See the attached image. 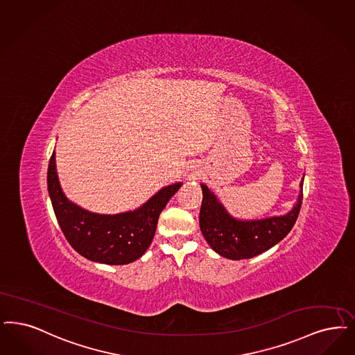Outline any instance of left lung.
<instances>
[{"instance_id":"1","label":"left lung","mask_w":355,"mask_h":355,"mask_svg":"<svg viewBox=\"0 0 355 355\" xmlns=\"http://www.w3.org/2000/svg\"><path fill=\"white\" fill-rule=\"evenodd\" d=\"M302 184L291 211L263 219H239L228 213L225 205L205 184L202 187V206L199 227L209 245L218 255L231 260L251 259L268 251L291 232L297 220L302 203Z\"/></svg>"}]
</instances>
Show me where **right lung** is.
<instances>
[{
	"instance_id": "obj_1",
	"label": "right lung",
	"mask_w": 355,
	"mask_h": 355,
	"mask_svg": "<svg viewBox=\"0 0 355 355\" xmlns=\"http://www.w3.org/2000/svg\"><path fill=\"white\" fill-rule=\"evenodd\" d=\"M182 182L158 190L136 210L120 214L91 213L71 202L58 178L55 152L49 162L47 189L66 239L85 259L110 266L129 264L141 257L156 232L157 222Z\"/></svg>"
}]
</instances>
